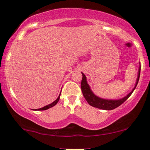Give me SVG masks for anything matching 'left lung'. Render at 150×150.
<instances>
[{"label": "left lung", "instance_id": "1", "mask_svg": "<svg viewBox=\"0 0 150 150\" xmlns=\"http://www.w3.org/2000/svg\"><path fill=\"white\" fill-rule=\"evenodd\" d=\"M82 74V80L81 82V89H82V94H83L84 97L85 98V99L87 100V102L89 105H91L92 106L94 107L101 108V109L104 110H112L114 109L117 107L121 105L125 101H126L128 99V97L131 95L132 92L134 91V89H135L136 86H137V83H138L139 78H140V68L139 69L138 71V76H137V82H136V85L134 87V89H132L131 92H130L126 97L121 99H118V100H108V99H103L101 98L97 97V96L94 95L93 94L92 91H91L90 88H89V86L87 82V80H86L85 75Z\"/></svg>", "mask_w": 150, "mask_h": 150}]
</instances>
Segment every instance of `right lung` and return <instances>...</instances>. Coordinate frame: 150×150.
Masks as SVG:
<instances>
[{
	"label": "right lung",
	"mask_w": 150,
	"mask_h": 150,
	"mask_svg": "<svg viewBox=\"0 0 150 150\" xmlns=\"http://www.w3.org/2000/svg\"><path fill=\"white\" fill-rule=\"evenodd\" d=\"M59 99H60V95L58 96V97L57 98V99H56V101H53V103H51V104L47 105V106H44V107L41 108H38V109H36V110H38V111H43V110H46V109H48V108L53 107V106H55V105L57 104L58 101H59Z\"/></svg>",
	"instance_id": "add662e5"
}]
</instances>
